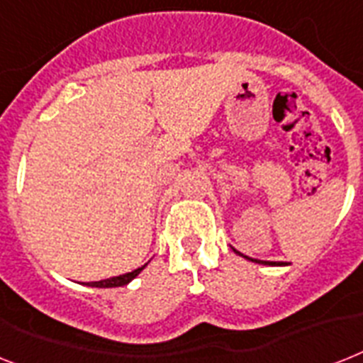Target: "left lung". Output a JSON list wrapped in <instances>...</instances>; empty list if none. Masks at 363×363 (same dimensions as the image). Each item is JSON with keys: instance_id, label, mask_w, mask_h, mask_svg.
Masks as SVG:
<instances>
[{"instance_id": "8db88e82", "label": "left lung", "mask_w": 363, "mask_h": 363, "mask_svg": "<svg viewBox=\"0 0 363 363\" xmlns=\"http://www.w3.org/2000/svg\"><path fill=\"white\" fill-rule=\"evenodd\" d=\"M233 252L238 253V255H240V257L248 259V261H252V263H257V264H268V267H284V264H287V263H284V261H261V259L248 257V255H244V253L237 252V250H235V248H233Z\"/></svg>"}]
</instances>
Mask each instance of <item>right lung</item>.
<instances>
[{
    "mask_svg": "<svg viewBox=\"0 0 363 363\" xmlns=\"http://www.w3.org/2000/svg\"><path fill=\"white\" fill-rule=\"evenodd\" d=\"M147 267V263L143 267L135 268L132 272H126V274H121V276H113V278H108V279H102V281H91V284H85L87 287H99V289H110V287H123V285L130 284L132 279L138 276V274Z\"/></svg>",
    "mask_w": 363,
    "mask_h": 363,
    "instance_id": "add662e5",
    "label": "right lung"
}]
</instances>
